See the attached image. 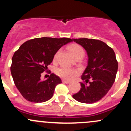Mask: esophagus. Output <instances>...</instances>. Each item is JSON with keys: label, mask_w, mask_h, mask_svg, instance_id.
Masks as SVG:
<instances>
[{"label": "esophagus", "mask_w": 131, "mask_h": 131, "mask_svg": "<svg viewBox=\"0 0 131 131\" xmlns=\"http://www.w3.org/2000/svg\"><path fill=\"white\" fill-rule=\"evenodd\" d=\"M62 81H63V82H64V83H66V84H69L70 82V80H62Z\"/></svg>", "instance_id": "34e87169"}]
</instances>
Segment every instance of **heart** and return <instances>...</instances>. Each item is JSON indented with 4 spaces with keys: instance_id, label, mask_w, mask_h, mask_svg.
Segmentation results:
<instances>
[{
    "instance_id": "obj_1",
    "label": "heart",
    "mask_w": 131,
    "mask_h": 131,
    "mask_svg": "<svg viewBox=\"0 0 131 131\" xmlns=\"http://www.w3.org/2000/svg\"><path fill=\"white\" fill-rule=\"evenodd\" d=\"M69 50L75 58L79 55L81 54H84V50L78 44L71 45L69 47ZM58 53H59V51L56 52V54L54 55V60H56V58H57ZM57 74L63 79L71 80L75 77V75L77 74V71L76 70L68 68L67 67H62L57 70Z\"/></svg>"
}]
</instances>
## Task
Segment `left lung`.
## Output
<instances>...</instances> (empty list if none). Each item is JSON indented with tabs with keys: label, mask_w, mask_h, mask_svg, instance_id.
Masks as SVG:
<instances>
[{
	"label": "left lung",
	"mask_w": 131,
	"mask_h": 131,
	"mask_svg": "<svg viewBox=\"0 0 131 131\" xmlns=\"http://www.w3.org/2000/svg\"><path fill=\"white\" fill-rule=\"evenodd\" d=\"M87 51L88 67L81 77L80 90L73 95L79 102L94 103L102 99L115 80L118 62L113 49L101 40L73 39Z\"/></svg>",
	"instance_id": "8db88e82"
}]
</instances>
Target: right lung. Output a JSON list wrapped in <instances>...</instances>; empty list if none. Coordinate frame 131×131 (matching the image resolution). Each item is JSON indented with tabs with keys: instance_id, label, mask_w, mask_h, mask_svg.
<instances>
[{
	"instance_id": "1",
	"label": "right lung",
	"mask_w": 131,
	"mask_h": 131,
	"mask_svg": "<svg viewBox=\"0 0 131 131\" xmlns=\"http://www.w3.org/2000/svg\"><path fill=\"white\" fill-rule=\"evenodd\" d=\"M72 41L69 38H36L25 42L14 52L11 75L16 87L27 101L42 103L52 97L61 80L51 73L47 80H42L41 73L52 63L58 50Z\"/></svg>"
}]
</instances>
